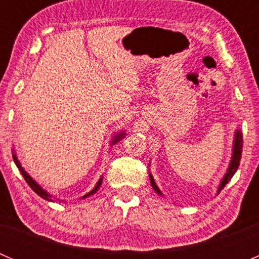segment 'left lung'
Segmentation results:
<instances>
[{"label": "left lung", "mask_w": 259, "mask_h": 259, "mask_svg": "<svg viewBox=\"0 0 259 259\" xmlns=\"http://www.w3.org/2000/svg\"><path fill=\"white\" fill-rule=\"evenodd\" d=\"M242 146H243L242 133L239 132V130H236V133H234L233 153H232L231 163H229L228 170H227L226 176H224L223 179L221 180V184H219L218 192H217V193H219L222 189H223L224 187H226L227 183H228L229 180H231L232 177H233L234 173H236V171H237V169H238L239 161H241V158H242ZM149 178H150V183H151V187H153V189L155 190V192L158 193L159 195H161V192H160V190H159L158 185L155 184V182H154V179H153V176H151L150 173H149Z\"/></svg>", "instance_id": "left-lung-1"}]
</instances>
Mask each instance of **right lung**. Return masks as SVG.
Instances as JSON below:
<instances>
[{
    "mask_svg": "<svg viewBox=\"0 0 259 259\" xmlns=\"http://www.w3.org/2000/svg\"><path fill=\"white\" fill-rule=\"evenodd\" d=\"M125 137V133H119V134L117 135H115V137L113 138V142H111V144H115V143H117L119 142V140H121L122 138ZM12 156H14V161H15V164H16V166L18 168V170L21 171V174H22L23 176V178H25V180H26V183H27L28 185H30L31 187V189L33 190V192L36 193V194L37 195H40L41 198H44V199H46V200H50V202H54V200H52V198H51V195L49 194L48 192H46V190H44L42 188L40 187V185L37 184V183L35 182V180H33L32 178H31L30 176H28L27 174V171L25 170V169L22 168V166H21V164H20V161H18V159H17V156H16V154H12ZM101 182H103V177H101L100 179H99V182L96 183V185H95V188H94L93 190H91V192H89L88 194H85L83 195L82 198H88V197H90V195H93V194H95L96 192H98V189L99 188H100V185H101Z\"/></svg>",
    "mask_w": 259,
    "mask_h": 259,
    "instance_id": "add662e5",
    "label": "right lung"
}]
</instances>
